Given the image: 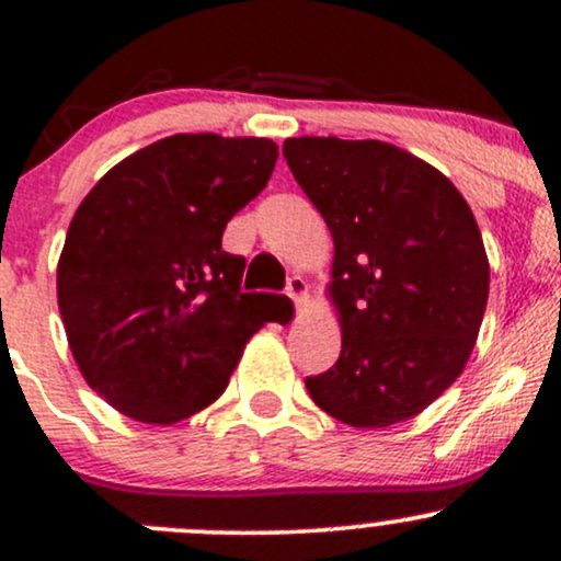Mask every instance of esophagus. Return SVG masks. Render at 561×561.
<instances>
[{"label": "esophagus", "mask_w": 561, "mask_h": 561, "mask_svg": "<svg viewBox=\"0 0 561 561\" xmlns=\"http://www.w3.org/2000/svg\"><path fill=\"white\" fill-rule=\"evenodd\" d=\"M285 293L289 295V298H293L295 306H300V302L306 300V295H308V285H306V279H302L300 274H293V276H289V279H287Z\"/></svg>", "instance_id": "34e87169"}]
</instances>
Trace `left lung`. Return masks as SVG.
<instances>
[{
	"mask_svg": "<svg viewBox=\"0 0 561 561\" xmlns=\"http://www.w3.org/2000/svg\"><path fill=\"white\" fill-rule=\"evenodd\" d=\"M282 156L334 240L343 347L308 396L351 427L411 420L478 340L491 282L478 221L440 171L388 141L300 137Z\"/></svg>",
	"mask_w": 561,
	"mask_h": 561,
	"instance_id": "8db88e82",
	"label": "left lung"
}]
</instances>
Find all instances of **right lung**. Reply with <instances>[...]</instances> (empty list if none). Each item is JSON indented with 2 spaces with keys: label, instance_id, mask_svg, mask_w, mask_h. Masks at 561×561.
<instances>
[{
  "label": "right lung",
  "instance_id": "right-lung-1",
  "mask_svg": "<svg viewBox=\"0 0 561 561\" xmlns=\"http://www.w3.org/2000/svg\"><path fill=\"white\" fill-rule=\"evenodd\" d=\"M272 139L173 134L83 197L57 263V306L83 379L121 414L173 424L227 390L272 293H242L231 216L272 179Z\"/></svg>",
  "mask_w": 561,
  "mask_h": 561
}]
</instances>
